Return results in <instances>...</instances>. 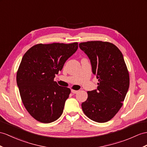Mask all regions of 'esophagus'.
Instances as JSON below:
<instances>
[{"mask_svg": "<svg viewBox=\"0 0 147 147\" xmlns=\"http://www.w3.org/2000/svg\"><path fill=\"white\" fill-rule=\"evenodd\" d=\"M71 93H73V94H77L78 93V90H71Z\"/></svg>", "mask_w": 147, "mask_h": 147, "instance_id": "34e87169", "label": "esophagus"}]
</instances>
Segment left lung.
Masks as SVG:
<instances>
[{"label": "left lung", "mask_w": 147, "mask_h": 147, "mask_svg": "<svg viewBox=\"0 0 147 147\" xmlns=\"http://www.w3.org/2000/svg\"><path fill=\"white\" fill-rule=\"evenodd\" d=\"M79 47L90 59L92 73L98 79L97 88L87 92L82 110L92 120L107 122L120 109L129 88L123 56L115 45L107 42H82Z\"/></svg>", "instance_id": "left-lung-1"}]
</instances>
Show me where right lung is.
Instances as JSON below:
<instances>
[{
    "label": "right lung",
    "instance_id": "right-lung-1",
    "mask_svg": "<svg viewBox=\"0 0 147 147\" xmlns=\"http://www.w3.org/2000/svg\"><path fill=\"white\" fill-rule=\"evenodd\" d=\"M77 49V42L40 44L24 55L17 73V84L24 107L40 122H53L62 114L70 89L59 86L53 79Z\"/></svg>",
    "mask_w": 147,
    "mask_h": 147
}]
</instances>
